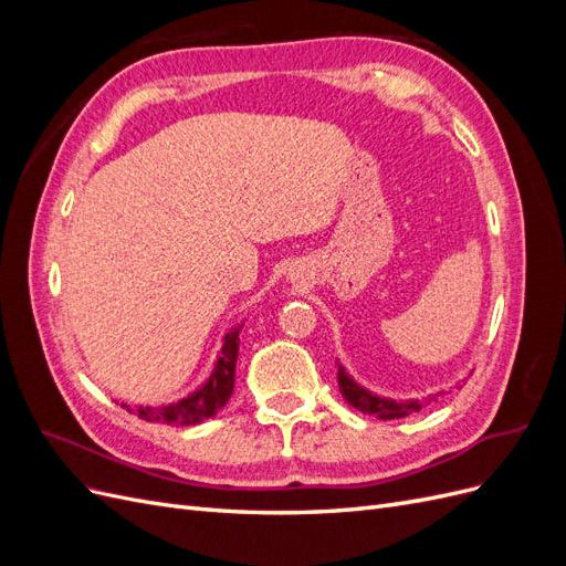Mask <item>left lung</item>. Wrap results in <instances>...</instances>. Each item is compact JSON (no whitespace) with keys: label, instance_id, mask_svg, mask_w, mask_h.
I'll list each match as a JSON object with an SVG mask.
<instances>
[{"label":"left lung","instance_id":"8db88e82","mask_svg":"<svg viewBox=\"0 0 566 566\" xmlns=\"http://www.w3.org/2000/svg\"><path fill=\"white\" fill-rule=\"evenodd\" d=\"M337 385H339L342 397L347 399V403H352L356 410H361V413L375 416V418H380V420L406 418V416H410V413H416V410H422L427 403L437 401V399L441 397V394H443V391L432 394V397L424 399V401H391V399H380V397H375V394H370L368 389H364L361 385H356L342 366H339V370H337Z\"/></svg>","mask_w":566,"mask_h":566}]
</instances>
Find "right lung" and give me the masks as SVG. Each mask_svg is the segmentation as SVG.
Here are the masks:
<instances>
[{
    "label": "right lung",
    "instance_id": "right-lung-1",
    "mask_svg": "<svg viewBox=\"0 0 566 566\" xmlns=\"http://www.w3.org/2000/svg\"><path fill=\"white\" fill-rule=\"evenodd\" d=\"M243 331V323L231 328L224 337V347H221V354L217 358V366L210 375V380L205 382L198 391H193L191 397H186L177 403L169 406H136L123 408L132 410L134 416H139L142 420L148 422H165V424H198L202 420L212 418L217 410L227 406L233 394V380H235V358H238V335Z\"/></svg>",
    "mask_w": 566,
    "mask_h": 566
}]
</instances>
